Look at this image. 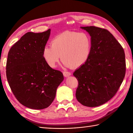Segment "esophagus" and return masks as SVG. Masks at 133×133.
Listing matches in <instances>:
<instances>
[{"label": "esophagus", "instance_id": "1", "mask_svg": "<svg viewBox=\"0 0 133 133\" xmlns=\"http://www.w3.org/2000/svg\"><path fill=\"white\" fill-rule=\"evenodd\" d=\"M63 75L65 77H68L69 76L71 75V73L68 71H64L63 72Z\"/></svg>", "mask_w": 133, "mask_h": 133}]
</instances>
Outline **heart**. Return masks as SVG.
Segmentation results:
<instances>
[{"label": "heart", "instance_id": "1", "mask_svg": "<svg viewBox=\"0 0 133 133\" xmlns=\"http://www.w3.org/2000/svg\"><path fill=\"white\" fill-rule=\"evenodd\" d=\"M91 40L84 32L66 31L51 41V47L45 46L42 57L51 68H55L61 59L65 67L78 68L88 61L91 54Z\"/></svg>", "mask_w": 133, "mask_h": 133}]
</instances>
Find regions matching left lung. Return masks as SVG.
<instances>
[{
  "instance_id": "1",
  "label": "left lung",
  "mask_w": 133,
  "mask_h": 133,
  "mask_svg": "<svg viewBox=\"0 0 133 133\" xmlns=\"http://www.w3.org/2000/svg\"><path fill=\"white\" fill-rule=\"evenodd\" d=\"M91 36L88 61L74 71L78 81L76 98L83 106L97 107L114 97L126 72L123 49L108 30L95 26L81 27Z\"/></svg>"
}]
</instances>
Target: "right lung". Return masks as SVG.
Masks as SVG:
<instances>
[{
  "mask_svg": "<svg viewBox=\"0 0 133 133\" xmlns=\"http://www.w3.org/2000/svg\"><path fill=\"white\" fill-rule=\"evenodd\" d=\"M50 31L26 33L8 54L6 75L9 86L17 100L30 109L49 107L64 79L62 72L50 67L42 57Z\"/></svg>",
  "mask_w": 133,
  "mask_h": 133,
  "instance_id": "1",
  "label": "right lung"
}]
</instances>
